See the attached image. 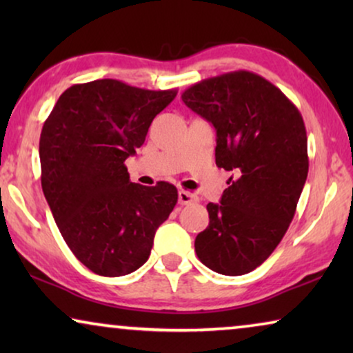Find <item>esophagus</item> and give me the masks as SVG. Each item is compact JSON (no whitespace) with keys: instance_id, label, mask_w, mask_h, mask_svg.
<instances>
[{"instance_id":"1","label":"esophagus","mask_w":353,"mask_h":353,"mask_svg":"<svg viewBox=\"0 0 353 353\" xmlns=\"http://www.w3.org/2000/svg\"><path fill=\"white\" fill-rule=\"evenodd\" d=\"M197 201H199V197H197L194 192H190V191H185V190H181L180 192H178V202H180L181 205L196 204Z\"/></svg>"}]
</instances>
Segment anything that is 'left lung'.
I'll use <instances>...</instances> for the list:
<instances>
[{"mask_svg": "<svg viewBox=\"0 0 353 353\" xmlns=\"http://www.w3.org/2000/svg\"><path fill=\"white\" fill-rule=\"evenodd\" d=\"M181 99L214 125L215 163L233 172L220 204H207L196 254L216 273L245 274L272 255L296 214L308 173L305 123L281 90L248 70L197 81Z\"/></svg>", "mask_w": 353, "mask_h": 353, "instance_id": "8db88e82", "label": "left lung"}]
</instances>
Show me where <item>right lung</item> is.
<instances>
[{
	"instance_id": "right-lung-1",
	"label": "right lung",
	"mask_w": 353,
	"mask_h": 353,
	"mask_svg": "<svg viewBox=\"0 0 353 353\" xmlns=\"http://www.w3.org/2000/svg\"><path fill=\"white\" fill-rule=\"evenodd\" d=\"M175 96L112 79L72 85L43 125V192L65 244L101 276L146 263L156 230L176 204L175 186L132 183L125 167Z\"/></svg>"
}]
</instances>
